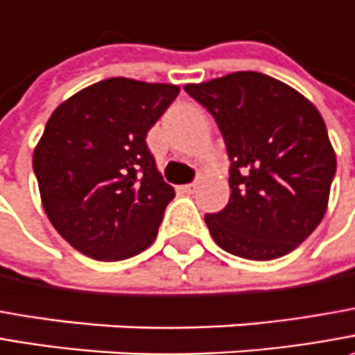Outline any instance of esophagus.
Returning <instances> with one entry per match:
<instances>
[{
	"mask_svg": "<svg viewBox=\"0 0 355 355\" xmlns=\"http://www.w3.org/2000/svg\"><path fill=\"white\" fill-rule=\"evenodd\" d=\"M182 189L187 190V192H194V190L198 189V182H190V184H187V187H182Z\"/></svg>",
	"mask_w": 355,
	"mask_h": 355,
	"instance_id": "obj_1",
	"label": "esophagus"
}]
</instances>
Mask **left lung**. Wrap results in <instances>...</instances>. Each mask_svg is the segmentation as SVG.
I'll return each instance as SVG.
<instances>
[{
    "mask_svg": "<svg viewBox=\"0 0 355 355\" xmlns=\"http://www.w3.org/2000/svg\"><path fill=\"white\" fill-rule=\"evenodd\" d=\"M184 90L214 116L230 157V202L206 214L232 255L269 261L299 248L322 222L336 153L320 112L261 72H234Z\"/></svg>",
    "mask_w": 355,
    "mask_h": 355,
    "instance_id": "obj_1",
    "label": "left lung"
}]
</instances>
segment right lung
I'll return each instance as SVG.
<instances>
[{"instance_id": "add662e5", "label": "right lung", "mask_w": 355, "mask_h": 355, "mask_svg": "<svg viewBox=\"0 0 355 355\" xmlns=\"http://www.w3.org/2000/svg\"><path fill=\"white\" fill-rule=\"evenodd\" d=\"M178 92L175 84L107 78L49 117L33 171L44 212L74 250L121 261L155 241L175 189L145 137Z\"/></svg>"}]
</instances>
